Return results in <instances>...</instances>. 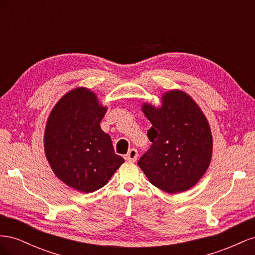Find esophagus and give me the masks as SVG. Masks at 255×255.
Segmentation results:
<instances>
[{"mask_svg":"<svg viewBox=\"0 0 255 255\" xmlns=\"http://www.w3.org/2000/svg\"><path fill=\"white\" fill-rule=\"evenodd\" d=\"M137 157H138V152H137V150L136 149H130L128 152V154L126 155V159L127 160H128V161H135L136 159H137Z\"/></svg>","mask_w":255,"mask_h":255,"instance_id":"esophagus-1","label":"esophagus"}]
</instances>
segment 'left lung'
<instances>
[{"label": "left lung", "instance_id": "left-lung-1", "mask_svg": "<svg viewBox=\"0 0 255 255\" xmlns=\"http://www.w3.org/2000/svg\"><path fill=\"white\" fill-rule=\"evenodd\" d=\"M152 128L149 151L138 160L149 182L169 194L186 191L200 181L212 160L213 136L204 113L180 89L164 92L160 105L144 102Z\"/></svg>", "mask_w": 255, "mask_h": 255}]
</instances>
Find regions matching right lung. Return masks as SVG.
<instances>
[{
    "label": "right lung",
    "mask_w": 255,
    "mask_h": 255,
    "mask_svg": "<svg viewBox=\"0 0 255 255\" xmlns=\"http://www.w3.org/2000/svg\"><path fill=\"white\" fill-rule=\"evenodd\" d=\"M106 111L94 91L76 87L58 100L48 117L45 157L54 174L78 191L102 188L125 163L100 127Z\"/></svg>",
    "instance_id": "obj_1"
}]
</instances>
